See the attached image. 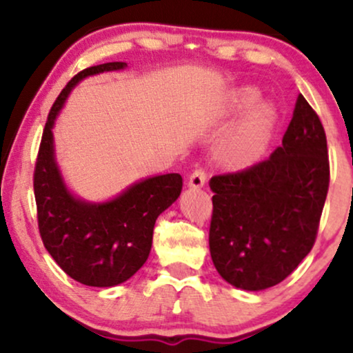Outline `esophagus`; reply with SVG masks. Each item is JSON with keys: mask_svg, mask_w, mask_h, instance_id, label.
<instances>
[{"mask_svg": "<svg viewBox=\"0 0 353 353\" xmlns=\"http://www.w3.org/2000/svg\"><path fill=\"white\" fill-rule=\"evenodd\" d=\"M205 181H208V172L204 169H196L189 177V188L199 189L205 184Z\"/></svg>", "mask_w": 353, "mask_h": 353, "instance_id": "34e87169", "label": "esophagus"}]
</instances>
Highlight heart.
<instances>
[{
    "label": "heart",
    "mask_w": 353,
    "mask_h": 353,
    "mask_svg": "<svg viewBox=\"0 0 353 353\" xmlns=\"http://www.w3.org/2000/svg\"><path fill=\"white\" fill-rule=\"evenodd\" d=\"M259 101V91L242 88L232 96V111H244ZM275 114L269 104H257L239 121L236 128L225 136L221 144V157L234 168L249 165L259 159L272 136Z\"/></svg>",
    "instance_id": "heart-1"
}]
</instances>
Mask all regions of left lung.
I'll return each mask as SVG.
<instances>
[{"instance_id":"1","label":"left lung","mask_w":353,"mask_h":353,"mask_svg":"<svg viewBox=\"0 0 353 353\" xmlns=\"http://www.w3.org/2000/svg\"><path fill=\"white\" fill-rule=\"evenodd\" d=\"M329 182L325 131L301 94L269 159L209 182V249L221 277L244 290L289 277L315 244Z\"/></svg>"}]
</instances>
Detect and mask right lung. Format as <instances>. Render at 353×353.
Masks as SVG:
<instances>
[{"label":"right lung","instance_id":"add662e5","mask_svg":"<svg viewBox=\"0 0 353 353\" xmlns=\"http://www.w3.org/2000/svg\"><path fill=\"white\" fill-rule=\"evenodd\" d=\"M125 66L104 63L86 68L66 84L48 114L34 165V199L43 244L71 279L91 287H114L144 265L156 219L182 190L181 174H163L136 182L116 199L91 204L72 196L64 185L52 145L56 116L81 79Z\"/></svg>","mask_w":353,"mask_h":353}]
</instances>
